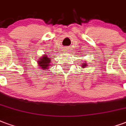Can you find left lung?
Here are the masks:
<instances>
[{
    "mask_svg": "<svg viewBox=\"0 0 126 126\" xmlns=\"http://www.w3.org/2000/svg\"><path fill=\"white\" fill-rule=\"evenodd\" d=\"M87 65H88V64H87L86 62H84V63L81 65V66H82V68H86V66H87Z\"/></svg>",
    "mask_w": 126,
    "mask_h": 126,
    "instance_id": "8db88e82",
    "label": "left lung"
}]
</instances>
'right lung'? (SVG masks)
I'll return each mask as SVG.
<instances>
[{"instance_id":"right-lung-1","label":"right lung","mask_w":126,"mask_h":126,"mask_svg":"<svg viewBox=\"0 0 126 126\" xmlns=\"http://www.w3.org/2000/svg\"><path fill=\"white\" fill-rule=\"evenodd\" d=\"M51 60L49 58L47 57V55L43 56V57L40 58L39 60L37 62L38 63V66H39L40 68H42V70H46V69L48 68V66H50V62H51Z\"/></svg>"}]
</instances>
